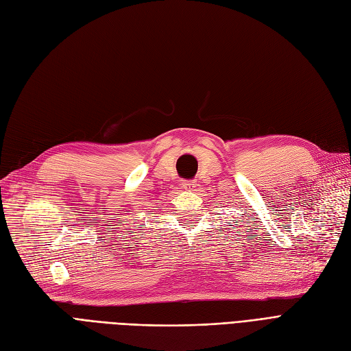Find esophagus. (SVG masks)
Segmentation results:
<instances>
[{
  "label": "esophagus",
  "mask_w": 351,
  "mask_h": 351,
  "mask_svg": "<svg viewBox=\"0 0 351 351\" xmlns=\"http://www.w3.org/2000/svg\"><path fill=\"white\" fill-rule=\"evenodd\" d=\"M184 189H187V191H191V189H193L196 184H195V182H183V184H182Z\"/></svg>",
  "instance_id": "34e87169"
}]
</instances>
